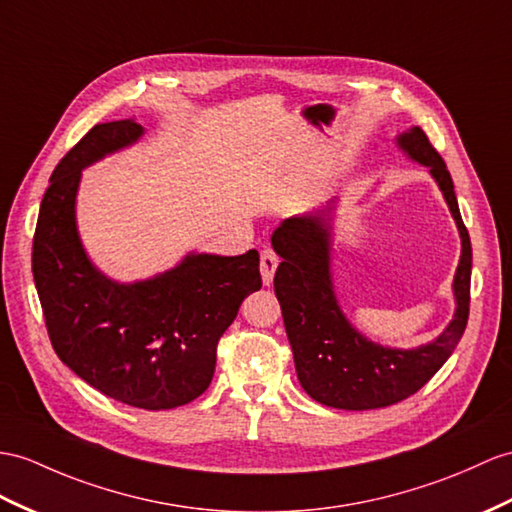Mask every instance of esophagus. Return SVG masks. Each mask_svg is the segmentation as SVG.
Instances as JSON below:
<instances>
[{"label": "esophagus", "instance_id": "esophagus-1", "mask_svg": "<svg viewBox=\"0 0 512 512\" xmlns=\"http://www.w3.org/2000/svg\"><path fill=\"white\" fill-rule=\"evenodd\" d=\"M278 265H280V256L276 252L265 249V252L260 254V276H263L265 286H269L273 282V276H276Z\"/></svg>", "mask_w": 512, "mask_h": 512}]
</instances>
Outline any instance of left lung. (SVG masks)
Segmentation results:
<instances>
[{
  "instance_id": "left-lung-1",
  "label": "left lung",
  "mask_w": 512,
  "mask_h": 512,
  "mask_svg": "<svg viewBox=\"0 0 512 512\" xmlns=\"http://www.w3.org/2000/svg\"><path fill=\"white\" fill-rule=\"evenodd\" d=\"M397 147L430 169L458 226L463 249L454 276L456 313L434 341L415 350L369 341L347 321L334 295L330 273L334 199L315 213L284 219L271 236V245L282 258L273 289L282 308L299 384L323 406L371 410L406 400L443 367L467 328L471 241L460 217L452 176L421 128L402 132Z\"/></svg>"
}]
</instances>
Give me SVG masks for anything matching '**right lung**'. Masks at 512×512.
<instances>
[{"instance_id":"add662e5","label":"right lung","mask_w":512,"mask_h":512,"mask_svg":"<svg viewBox=\"0 0 512 512\" xmlns=\"http://www.w3.org/2000/svg\"><path fill=\"white\" fill-rule=\"evenodd\" d=\"M141 136L134 119L99 123L58 162L36 221L32 273L62 363L112 400L167 410L208 389L221 334L263 280L256 249L186 254L178 267L130 284L91 263L76 226L82 169Z\"/></svg>"}]
</instances>
